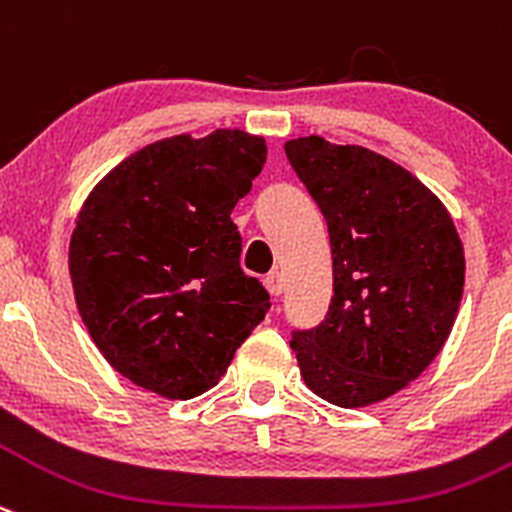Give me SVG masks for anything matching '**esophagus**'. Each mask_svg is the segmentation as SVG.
Returning <instances> with one entry per match:
<instances>
[{"instance_id":"esophagus-1","label":"esophagus","mask_w":512,"mask_h":512,"mask_svg":"<svg viewBox=\"0 0 512 512\" xmlns=\"http://www.w3.org/2000/svg\"><path fill=\"white\" fill-rule=\"evenodd\" d=\"M265 288H267V293L275 295V298H278V295H283V288H285L283 275H280L278 270H272L270 275L265 278Z\"/></svg>"}]
</instances>
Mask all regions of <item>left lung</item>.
Wrapping results in <instances>:
<instances>
[{
  "label": "left lung",
  "mask_w": 512,
  "mask_h": 512,
  "mask_svg": "<svg viewBox=\"0 0 512 512\" xmlns=\"http://www.w3.org/2000/svg\"><path fill=\"white\" fill-rule=\"evenodd\" d=\"M285 154L326 217L333 257L326 321L290 341L300 376L336 407L379 404L450 338L465 288L460 234L432 189L376 151L305 136Z\"/></svg>",
  "instance_id": "8db88e82"
}]
</instances>
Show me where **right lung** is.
I'll list each match as a JSON object with an SVG mask.
<instances>
[{"instance_id":"1","label":"right lung","mask_w":512,"mask_h":512,"mask_svg":"<svg viewBox=\"0 0 512 512\" xmlns=\"http://www.w3.org/2000/svg\"><path fill=\"white\" fill-rule=\"evenodd\" d=\"M262 136L161 138L113 166L80 207L68 250L78 313L121 376L164 399L219 384L270 295L240 267L229 219L262 171Z\"/></svg>"}]
</instances>
